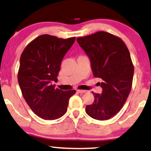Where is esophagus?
Returning a JSON list of instances; mask_svg holds the SVG:
<instances>
[{
    "label": "esophagus",
    "instance_id": "obj_1",
    "mask_svg": "<svg viewBox=\"0 0 151 151\" xmlns=\"http://www.w3.org/2000/svg\"><path fill=\"white\" fill-rule=\"evenodd\" d=\"M77 91L78 93H81V94H83V93H85L87 92L86 91H84V90H77Z\"/></svg>",
    "mask_w": 151,
    "mask_h": 151
}]
</instances>
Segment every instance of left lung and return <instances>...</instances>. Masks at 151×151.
Wrapping results in <instances>:
<instances>
[{
	"instance_id": "8db88e82",
	"label": "left lung",
	"mask_w": 151,
	"mask_h": 151,
	"mask_svg": "<svg viewBox=\"0 0 151 151\" xmlns=\"http://www.w3.org/2000/svg\"><path fill=\"white\" fill-rule=\"evenodd\" d=\"M77 41L91 60L93 76L102 79V93H93L94 102L86 111L94 119H110L123 107L132 88L134 66L128 49L121 38L104 31Z\"/></svg>"
}]
</instances>
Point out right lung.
Masks as SVG:
<instances>
[{
    "label": "right lung",
    "instance_id": "obj_1",
    "mask_svg": "<svg viewBox=\"0 0 151 151\" xmlns=\"http://www.w3.org/2000/svg\"><path fill=\"white\" fill-rule=\"evenodd\" d=\"M76 37L62 39L42 35L24 49L20 58L18 82L23 97L36 115L45 120L62 117L75 90L55 88L62 60Z\"/></svg>",
    "mask_w": 151,
    "mask_h": 151
}]
</instances>
